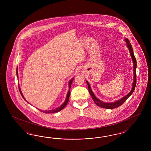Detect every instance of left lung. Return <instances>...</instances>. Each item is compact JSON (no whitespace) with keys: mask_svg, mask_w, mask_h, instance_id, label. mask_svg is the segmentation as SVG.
<instances>
[{"mask_svg":"<svg viewBox=\"0 0 151 151\" xmlns=\"http://www.w3.org/2000/svg\"><path fill=\"white\" fill-rule=\"evenodd\" d=\"M124 40H125V42H126L127 47H128V49H129V51L131 56L132 58L133 64V82L132 85V89H131V91L129 92L127 95L124 96L122 98L120 99L119 100L115 101L112 102H104V101L100 100L99 99H98L96 97L95 95H94L93 92L92 91L90 83H88L87 81H86V83H87V86H88V91H89L90 95L91 96L93 100L95 102V103L98 106H100V107H102V108L107 109H115V108L118 107L119 106L122 105L124 102L126 101V100L128 99V97L132 94L133 92L134 89H135L136 85L137 61H136V58H135V56L134 55L132 47L131 44H130L129 41L128 40V39H127V38H125Z\"/></svg>","mask_w":151,"mask_h":151,"instance_id":"8db88e82","label":"left lung"}]
</instances>
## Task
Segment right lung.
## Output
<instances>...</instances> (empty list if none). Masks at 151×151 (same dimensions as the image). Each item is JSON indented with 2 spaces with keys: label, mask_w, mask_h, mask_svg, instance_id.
<instances>
[{
  "label": "right lung",
  "mask_w": 151,
  "mask_h": 151,
  "mask_svg": "<svg viewBox=\"0 0 151 151\" xmlns=\"http://www.w3.org/2000/svg\"><path fill=\"white\" fill-rule=\"evenodd\" d=\"M17 78H18V69H17ZM73 78H71L70 81H69V91L68 92V93H67V95H66V100L65 101V102H64V103L61 105L60 106V107H57V108H56L55 109H53V110H47V111H43V110H40V111L41 112H44V113H45V114H52V113H56V112H59L60 111H61V110H63V109H64V107L66 106V105L68 104V102H69V97H70V88H71V83H72V82L73 81ZM19 91H20V94H21V95L23 97V99H24V100H26V99H25V97H24V96H23V93H22V92L21 91V89H20V87L19 86ZM27 103H29L28 102H27Z\"/></svg>",
  "instance_id": "add662e5"
}]
</instances>
